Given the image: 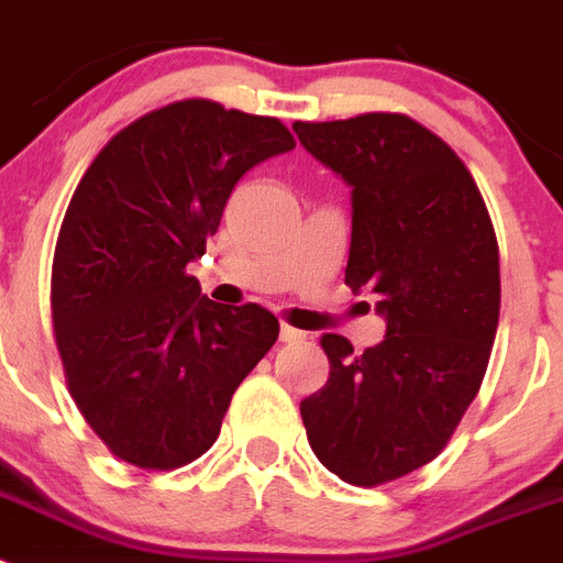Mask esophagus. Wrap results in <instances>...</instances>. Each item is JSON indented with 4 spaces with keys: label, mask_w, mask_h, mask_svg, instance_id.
Wrapping results in <instances>:
<instances>
[{
    "label": "esophagus",
    "mask_w": 563,
    "mask_h": 563,
    "mask_svg": "<svg viewBox=\"0 0 563 563\" xmlns=\"http://www.w3.org/2000/svg\"><path fill=\"white\" fill-rule=\"evenodd\" d=\"M278 338L285 343H298V341H305V332L296 330V327L290 324H282V330H278Z\"/></svg>",
    "instance_id": "esophagus-1"
}]
</instances>
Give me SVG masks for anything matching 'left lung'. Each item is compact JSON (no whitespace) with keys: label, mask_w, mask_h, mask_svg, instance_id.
Here are the masks:
<instances>
[{"label":"left lung","mask_w":563,"mask_h":563,"mask_svg":"<svg viewBox=\"0 0 563 563\" xmlns=\"http://www.w3.org/2000/svg\"><path fill=\"white\" fill-rule=\"evenodd\" d=\"M307 152L352 188L346 285L375 292L386 338L355 355L321 338L330 377L301 400L321 465L357 487L434 460L485 377L499 327V245L465 163L397 112L296 121Z\"/></svg>","instance_id":"left-lung-1"}]
</instances>
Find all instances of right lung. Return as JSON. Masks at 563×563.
Instances as JSON below:
<instances>
[{
    "mask_svg": "<svg viewBox=\"0 0 563 563\" xmlns=\"http://www.w3.org/2000/svg\"><path fill=\"white\" fill-rule=\"evenodd\" d=\"M290 148L278 118L188 98L121 129L78 183L49 307L69 395L118 460L174 471L206 454L276 343L273 312L213 305L186 265L242 174Z\"/></svg>",
    "mask_w": 563,
    "mask_h": 563,
    "instance_id": "obj_1",
    "label": "right lung"
}]
</instances>
